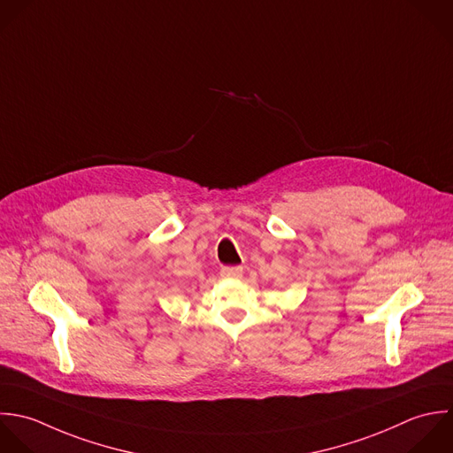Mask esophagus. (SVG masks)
<instances>
[{"instance_id": "1", "label": "esophagus", "mask_w": 453, "mask_h": 453, "mask_svg": "<svg viewBox=\"0 0 453 453\" xmlns=\"http://www.w3.org/2000/svg\"><path fill=\"white\" fill-rule=\"evenodd\" d=\"M242 273H243L242 266H222V270H220V275L224 279H240Z\"/></svg>"}]
</instances>
